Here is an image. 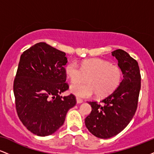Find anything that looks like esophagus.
<instances>
[{"mask_svg": "<svg viewBox=\"0 0 154 154\" xmlns=\"http://www.w3.org/2000/svg\"><path fill=\"white\" fill-rule=\"evenodd\" d=\"M76 99H77V103H82V102H83L82 99H81V98H78V97H77V98H76Z\"/></svg>", "mask_w": 154, "mask_h": 154, "instance_id": "1", "label": "esophagus"}]
</instances>
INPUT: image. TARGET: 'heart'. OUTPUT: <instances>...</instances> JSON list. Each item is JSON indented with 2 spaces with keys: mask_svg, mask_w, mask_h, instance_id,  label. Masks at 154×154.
Wrapping results in <instances>:
<instances>
[{
  "mask_svg": "<svg viewBox=\"0 0 154 154\" xmlns=\"http://www.w3.org/2000/svg\"><path fill=\"white\" fill-rule=\"evenodd\" d=\"M65 74L70 82L75 83L70 88L74 95L79 98H90L95 94L103 98L117 88L122 80V73L119 66L106 60L91 59L83 61L79 67L75 61L67 63ZM88 77L87 84L76 83Z\"/></svg>",
  "mask_w": 154,
  "mask_h": 154,
  "instance_id": "1",
  "label": "heart"
}]
</instances>
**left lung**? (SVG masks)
<instances>
[{
  "mask_svg": "<svg viewBox=\"0 0 154 154\" xmlns=\"http://www.w3.org/2000/svg\"><path fill=\"white\" fill-rule=\"evenodd\" d=\"M112 55L124 75L120 85L100 103L89 101L92 111L85 119L88 130L99 138L117 135L130 122L137 108L141 75L137 61L126 51L117 49Z\"/></svg>",
  "mask_w": 154,
  "mask_h": 154,
  "instance_id": "left-lung-1",
  "label": "left lung"
}]
</instances>
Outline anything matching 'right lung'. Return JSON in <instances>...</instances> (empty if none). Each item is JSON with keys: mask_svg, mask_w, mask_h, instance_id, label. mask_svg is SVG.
I'll return each instance as SVG.
<instances>
[{"mask_svg": "<svg viewBox=\"0 0 154 154\" xmlns=\"http://www.w3.org/2000/svg\"><path fill=\"white\" fill-rule=\"evenodd\" d=\"M66 54L45 43H38L23 52L14 81L17 115L35 135L53 134L64 122L76 97L59 94L69 88L66 82Z\"/></svg>", "mask_w": 154, "mask_h": 154, "instance_id": "right-lung-1", "label": "right lung"}]
</instances>
